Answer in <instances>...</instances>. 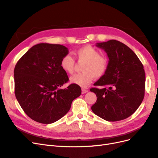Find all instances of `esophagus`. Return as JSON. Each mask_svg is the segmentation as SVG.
I'll use <instances>...</instances> for the list:
<instances>
[{
    "mask_svg": "<svg viewBox=\"0 0 158 158\" xmlns=\"http://www.w3.org/2000/svg\"><path fill=\"white\" fill-rule=\"evenodd\" d=\"M88 92V89H85V88H82V94L87 93Z\"/></svg>",
    "mask_w": 158,
    "mask_h": 158,
    "instance_id": "esophagus-1",
    "label": "esophagus"
}]
</instances>
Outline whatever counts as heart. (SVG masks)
<instances>
[{
  "mask_svg": "<svg viewBox=\"0 0 158 158\" xmlns=\"http://www.w3.org/2000/svg\"><path fill=\"white\" fill-rule=\"evenodd\" d=\"M75 56L79 61L84 62L82 73L71 76L72 84L82 88H86L92 82L94 78H99L106 74L109 66L107 57L100 55L98 49L91 45L81 47L74 52ZM62 69L68 74H73L74 70V59L69 55L64 56L60 61Z\"/></svg>",
  "mask_w": 158,
  "mask_h": 158,
  "instance_id": "1",
  "label": "heart"
}]
</instances>
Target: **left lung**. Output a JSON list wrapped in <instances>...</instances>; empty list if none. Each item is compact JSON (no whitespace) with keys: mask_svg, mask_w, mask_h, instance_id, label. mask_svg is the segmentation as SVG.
<instances>
[{"mask_svg":"<svg viewBox=\"0 0 158 158\" xmlns=\"http://www.w3.org/2000/svg\"><path fill=\"white\" fill-rule=\"evenodd\" d=\"M95 45L107 53L109 66L106 74L94 84L103 88L90 89L97 96L92 110L107 121L123 120L136 111L144 99V66L134 51L120 41L111 40Z\"/></svg>","mask_w":158,"mask_h":158,"instance_id":"obj_1","label":"left lung"}]
</instances>
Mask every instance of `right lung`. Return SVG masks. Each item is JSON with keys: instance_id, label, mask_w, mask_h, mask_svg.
Listing matches in <instances>:
<instances>
[{"instance_id": "add662e5", "label": "right lung", "mask_w": 158, "mask_h": 158, "mask_svg": "<svg viewBox=\"0 0 158 158\" xmlns=\"http://www.w3.org/2000/svg\"><path fill=\"white\" fill-rule=\"evenodd\" d=\"M69 53L67 47L58 44H39L18 61L14 70V90L19 104L33 121L51 124L69 112L72 102L82 90L69 81L60 61Z\"/></svg>"}]
</instances>
